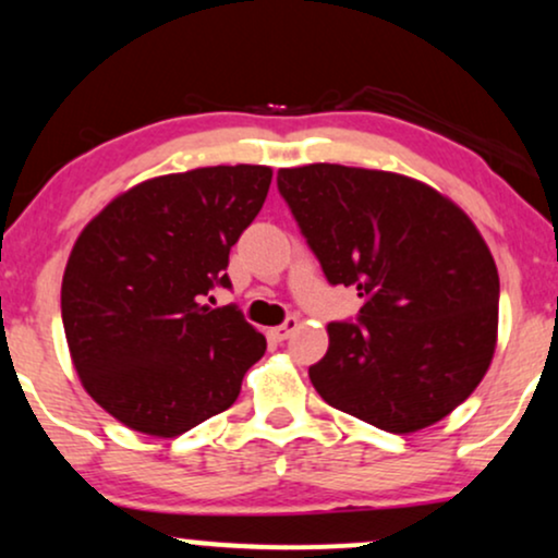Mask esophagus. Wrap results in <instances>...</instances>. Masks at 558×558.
I'll list each match as a JSON object with an SVG mask.
<instances>
[{"instance_id":"esophagus-1","label":"esophagus","mask_w":558,"mask_h":558,"mask_svg":"<svg viewBox=\"0 0 558 558\" xmlns=\"http://www.w3.org/2000/svg\"><path fill=\"white\" fill-rule=\"evenodd\" d=\"M296 327H299V319H296V317H288V319L283 322V325L272 327V330H270V338H272V340H278V343H283V340L291 338V332L296 330Z\"/></svg>"}]
</instances>
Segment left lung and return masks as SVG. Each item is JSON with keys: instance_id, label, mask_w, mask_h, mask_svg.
<instances>
[{"instance_id": "1", "label": "left lung", "mask_w": 558, "mask_h": 558, "mask_svg": "<svg viewBox=\"0 0 558 558\" xmlns=\"http://www.w3.org/2000/svg\"><path fill=\"white\" fill-rule=\"evenodd\" d=\"M278 190L332 286H353L359 322L327 325L308 379L322 400L392 434H413L471 398L499 330V272L452 199L392 171L308 163Z\"/></svg>"}]
</instances>
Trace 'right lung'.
Returning a JSON list of instances; mask_svg holds the SVG:
<instances>
[{"instance_id":"right-lung-1","label":"right lung","mask_w":558,"mask_h":558,"mask_svg":"<svg viewBox=\"0 0 558 558\" xmlns=\"http://www.w3.org/2000/svg\"><path fill=\"white\" fill-rule=\"evenodd\" d=\"M270 166H207L140 181L80 233L62 278V322L85 392L147 436H179L228 411L265 353L236 306L228 252L257 218Z\"/></svg>"}]
</instances>
